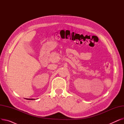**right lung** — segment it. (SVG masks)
I'll return each mask as SVG.
<instances>
[{
	"label": "right lung",
	"mask_w": 124,
	"mask_h": 124,
	"mask_svg": "<svg viewBox=\"0 0 124 124\" xmlns=\"http://www.w3.org/2000/svg\"><path fill=\"white\" fill-rule=\"evenodd\" d=\"M27 100H34V99H27Z\"/></svg>",
	"instance_id": "1"
}]
</instances>
